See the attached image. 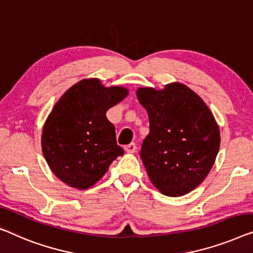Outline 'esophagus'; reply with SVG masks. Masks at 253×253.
<instances>
[{
  "label": "esophagus",
  "instance_id": "obj_1",
  "mask_svg": "<svg viewBox=\"0 0 253 253\" xmlns=\"http://www.w3.org/2000/svg\"><path fill=\"white\" fill-rule=\"evenodd\" d=\"M125 151L126 152H128V153H134L135 151H136V149H137V146H136V144H135V143H129V144H127V145H125Z\"/></svg>",
  "mask_w": 253,
  "mask_h": 253
}]
</instances>
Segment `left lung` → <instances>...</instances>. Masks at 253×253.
Segmentation results:
<instances>
[{"label": "left lung", "mask_w": 253, "mask_h": 253, "mask_svg": "<svg viewBox=\"0 0 253 253\" xmlns=\"http://www.w3.org/2000/svg\"><path fill=\"white\" fill-rule=\"evenodd\" d=\"M150 133L139 156L161 193L180 197L193 191L212 168L219 151V128L201 97L179 83L163 90L137 89Z\"/></svg>", "instance_id": "left-lung-1"}]
</instances>
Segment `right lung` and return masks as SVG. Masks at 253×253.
Returning a JSON list of instances; mask_svg holds the SVG:
<instances>
[{
  "label": "right lung",
  "instance_id": "obj_1",
  "mask_svg": "<svg viewBox=\"0 0 253 253\" xmlns=\"http://www.w3.org/2000/svg\"><path fill=\"white\" fill-rule=\"evenodd\" d=\"M126 95L124 87H104L99 79H84L56 102L43 128L42 150L58 178L85 190L123 156L115 126L105 114Z\"/></svg>",
  "mask_w": 253,
  "mask_h": 253
}]
</instances>
